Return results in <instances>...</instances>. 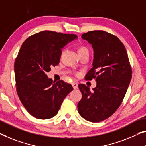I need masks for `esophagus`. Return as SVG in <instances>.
Segmentation results:
<instances>
[{"label": "esophagus", "mask_w": 146, "mask_h": 146, "mask_svg": "<svg viewBox=\"0 0 146 146\" xmlns=\"http://www.w3.org/2000/svg\"><path fill=\"white\" fill-rule=\"evenodd\" d=\"M72 86L74 89H76L78 88V84H77V83L73 82L72 84Z\"/></svg>", "instance_id": "obj_1"}]
</instances>
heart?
Here are the masks:
<instances>
[{
  "label": "heart",
  "instance_id": "1",
  "mask_svg": "<svg viewBox=\"0 0 146 146\" xmlns=\"http://www.w3.org/2000/svg\"><path fill=\"white\" fill-rule=\"evenodd\" d=\"M88 51V50H87V49L86 48H85V47H80L79 50H78V52H80V51Z\"/></svg>",
  "mask_w": 146,
  "mask_h": 146
}]
</instances>
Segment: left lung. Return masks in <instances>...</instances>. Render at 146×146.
Here are the masks:
<instances>
[{"instance_id":"1","label":"left lung","mask_w":146,"mask_h":146,"mask_svg":"<svg viewBox=\"0 0 146 146\" xmlns=\"http://www.w3.org/2000/svg\"><path fill=\"white\" fill-rule=\"evenodd\" d=\"M82 38L91 44L94 51L93 67L86 79L95 78L96 86L90 90L79 84L82 98L78 104L80 115L97 123L115 113L126 94L132 69L124 45L117 36L103 31H89Z\"/></svg>"}]
</instances>
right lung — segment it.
Masks as SVG:
<instances>
[{
  "instance_id": "obj_1",
  "label": "right lung",
  "mask_w": 146,
  "mask_h": 146,
  "mask_svg": "<svg viewBox=\"0 0 146 146\" xmlns=\"http://www.w3.org/2000/svg\"><path fill=\"white\" fill-rule=\"evenodd\" d=\"M76 35L44 31L25 40L15 60L16 90L20 100L33 117L48 119L57 115L62 101L73 90L62 80L46 75L59 64L61 50L77 39Z\"/></svg>"
}]
</instances>
